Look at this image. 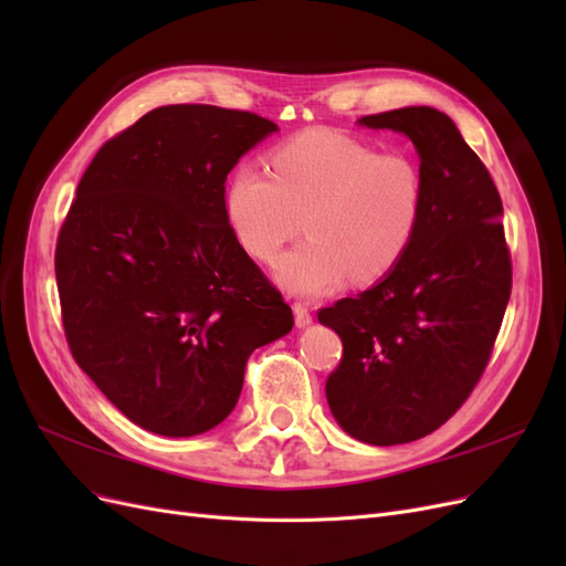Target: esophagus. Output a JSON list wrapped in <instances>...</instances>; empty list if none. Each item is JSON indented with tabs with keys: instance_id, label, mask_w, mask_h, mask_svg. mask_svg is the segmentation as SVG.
<instances>
[{
	"instance_id": "obj_1",
	"label": "esophagus",
	"mask_w": 566,
	"mask_h": 566,
	"mask_svg": "<svg viewBox=\"0 0 566 566\" xmlns=\"http://www.w3.org/2000/svg\"><path fill=\"white\" fill-rule=\"evenodd\" d=\"M293 312H295V323L300 325V328H304V325L312 323V312H310V306H306L304 302H295L293 304Z\"/></svg>"
}]
</instances>
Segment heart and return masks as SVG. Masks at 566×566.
I'll list each match as a JSON object with an SVG mask.
<instances>
[{
    "instance_id": "1",
    "label": "heart",
    "mask_w": 566,
    "mask_h": 566,
    "mask_svg": "<svg viewBox=\"0 0 566 566\" xmlns=\"http://www.w3.org/2000/svg\"><path fill=\"white\" fill-rule=\"evenodd\" d=\"M271 163L273 175L260 165H241L231 175L227 219L235 241L264 264L293 241L304 219L310 241L276 266L287 290L323 295L349 276L366 285L399 266L424 208L413 160L314 129L279 146Z\"/></svg>"
}]
</instances>
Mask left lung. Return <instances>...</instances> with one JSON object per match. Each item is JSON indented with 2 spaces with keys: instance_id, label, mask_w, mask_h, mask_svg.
<instances>
[{
  "instance_id": "obj_1",
  "label": "left lung",
  "mask_w": 566,
  "mask_h": 566,
  "mask_svg": "<svg viewBox=\"0 0 566 566\" xmlns=\"http://www.w3.org/2000/svg\"><path fill=\"white\" fill-rule=\"evenodd\" d=\"M358 123L416 144L424 208L387 279L318 312L342 339L325 397L347 434L394 447L432 434L468 401L501 331L512 260L499 188L449 115L410 106Z\"/></svg>"
}]
</instances>
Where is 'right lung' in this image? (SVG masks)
Here are the masks:
<instances>
[{"label": "right lung", "mask_w": 566, "mask_h": 566, "mask_svg": "<svg viewBox=\"0 0 566 566\" xmlns=\"http://www.w3.org/2000/svg\"><path fill=\"white\" fill-rule=\"evenodd\" d=\"M279 127L177 104L98 148L56 241L67 347L148 432L193 437L241 397L248 358L293 328L281 290L235 241L227 175Z\"/></svg>", "instance_id": "right-lung-1"}]
</instances>
